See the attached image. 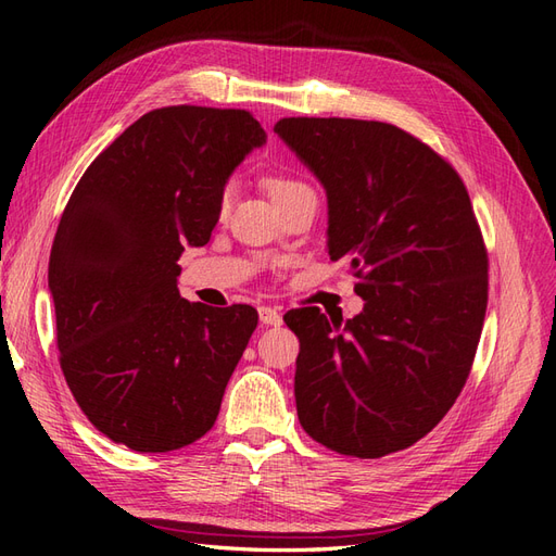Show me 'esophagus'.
I'll use <instances>...</instances> for the list:
<instances>
[{"mask_svg": "<svg viewBox=\"0 0 556 556\" xmlns=\"http://www.w3.org/2000/svg\"><path fill=\"white\" fill-rule=\"evenodd\" d=\"M260 323L266 327H278L282 325V313L274 306H260Z\"/></svg>", "mask_w": 556, "mask_h": 556, "instance_id": "1", "label": "esophagus"}]
</instances>
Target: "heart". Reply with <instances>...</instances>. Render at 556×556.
<instances>
[{"mask_svg":"<svg viewBox=\"0 0 556 556\" xmlns=\"http://www.w3.org/2000/svg\"><path fill=\"white\" fill-rule=\"evenodd\" d=\"M266 188H268V194L274 197L278 208L288 204V201H292V199H296V197H301V194L311 192V188H308L306 182H301V180H296V178H292V176H280V174L268 176V178H266ZM229 201H231V190L227 188V190L223 192V201H220V206H223L225 211L229 208Z\"/></svg>","mask_w":556,"mask_h":556,"instance_id":"heart-1","label":"heart"}]
</instances>
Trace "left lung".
I'll return each mask as SVG.
<instances>
[{"label": "left lung", "instance_id": "1", "mask_svg": "<svg viewBox=\"0 0 556 556\" xmlns=\"http://www.w3.org/2000/svg\"><path fill=\"white\" fill-rule=\"evenodd\" d=\"M278 137L323 182L331 262L359 278L352 319L296 308V415L359 459L406 450L441 422L473 364L486 250L459 174L394 125L282 117Z\"/></svg>", "mask_w": 556, "mask_h": 556}]
</instances>
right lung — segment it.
I'll list each match as a JSON object with an SVG mask.
<instances>
[{"label": "right lung", "mask_w": 556, "mask_h": 556, "mask_svg": "<svg viewBox=\"0 0 556 556\" xmlns=\"http://www.w3.org/2000/svg\"><path fill=\"white\" fill-rule=\"evenodd\" d=\"M266 131L248 111L141 115L78 180L48 262L60 366L113 443L169 452L199 441L257 327L252 306L182 299L185 245H206L225 185Z\"/></svg>", "instance_id": "obj_1"}]
</instances>
